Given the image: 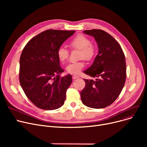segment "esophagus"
I'll return each mask as SVG.
<instances>
[{"label":"esophagus","mask_w":147,"mask_h":147,"mask_svg":"<svg viewBox=\"0 0 147 147\" xmlns=\"http://www.w3.org/2000/svg\"><path fill=\"white\" fill-rule=\"evenodd\" d=\"M79 76H77V75H73V79H79Z\"/></svg>","instance_id":"1"}]
</instances>
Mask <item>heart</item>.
Here are the masks:
<instances>
[{
    "label": "heart",
    "mask_w": 147,
    "mask_h": 147,
    "mask_svg": "<svg viewBox=\"0 0 147 147\" xmlns=\"http://www.w3.org/2000/svg\"><path fill=\"white\" fill-rule=\"evenodd\" d=\"M69 46L71 49H79V59L86 61H90L93 59L96 54V48L94 44L90 43L89 38L83 34H78L69 42ZM57 57L61 63L64 62L68 59L69 52L64 47H59L57 52ZM84 67V63L83 60L75 62L68 65L66 68L68 73L77 74H79Z\"/></svg>",
    "instance_id": "1"
}]
</instances>
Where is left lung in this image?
Instances as JSON below:
<instances>
[{"label":"left lung","mask_w":147,"mask_h":147,"mask_svg":"<svg viewBox=\"0 0 147 147\" xmlns=\"http://www.w3.org/2000/svg\"><path fill=\"white\" fill-rule=\"evenodd\" d=\"M83 33L95 38L99 52L93 64L83 71L96 80L84 79L86 84L80 93L82 101L88 107L103 109L115 101L125 85V54L119 43L105 31L93 29Z\"/></svg>","instance_id":"8db88e82"}]
</instances>
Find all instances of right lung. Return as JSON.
<instances>
[{"label":"right lung","instance_id":"obj_1","mask_svg":"<svg viewBox=\"0 0 147 147\" xmlns=\"http://www.w3.org/2000/svg\"><path fill=\"white\" fill-rule=\"evenodd\" d=\"M75 31L48 30L32 38L20 59L19 79L25 94L40 109L53 110L64 104L72 76L64 71L57 57L58 49Z\"/></svg>","mask_w":147,"mask_h":147}]
</instances>
